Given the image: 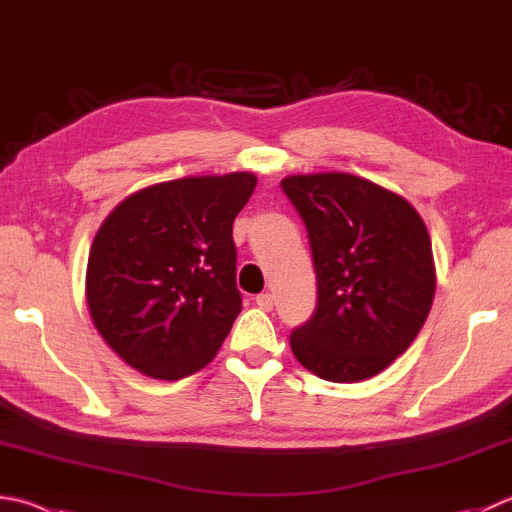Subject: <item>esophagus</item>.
I'll return each mask as SVG.
<instances>
[{
    "mask_svg": "<svg viewBox=\"0 0 512 512\" xmlns=\"http://www.w3.org/2000/svg\"><path fill=\"white\" fill-rule=\"evenodd\" d=\"M255 302H257V306L262 308V310H273V306H275V297L270 295V293H262V295H257V297H255Z\"/></svg>",
    "mask_w": 512,
    "mask_h": 512,
    "instance_id": "obj_1",
    "label": "esophagus"
}]
</instances>
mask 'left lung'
Masks as SVG:
<instances>
[{
	"mask_svg": "<svg viewBox=\"0 0 512 512\" xmlns=\"http://www.w3.org/2000/svg\"><path fill=\"white\" fill-rule=\"evenodd\" d=\"M282 190L308 230L317 275L315 313L290 333L297 362L337 384L382 373L433 306L422 217L404 197L348 173L293 175Z\"/></svg>",
	"mask_w": 512,
	"mask_h": 512,
	"instance_id": "1",
	"label": "left lung"
}]
</instances>
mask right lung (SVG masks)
Listing matches in <instances>:
<instances>
[{
  "label": "right lung",
  "mask_w": 512,
  "mask_h": 512,
  "mask_svg": "<svg viewBox=\"0 0 512 512\" xmlns=\"http://www.w3.org/2000/svg\"><path fill=\"white\" fill-rule=\"evenodd\" d=\"M250 173L184 177L126 197L90 246L86 297L104 342L155 379L215 357L242 310L233 222Z\"/></svg>",
  "instance_id": "1"
}]
</instances>
